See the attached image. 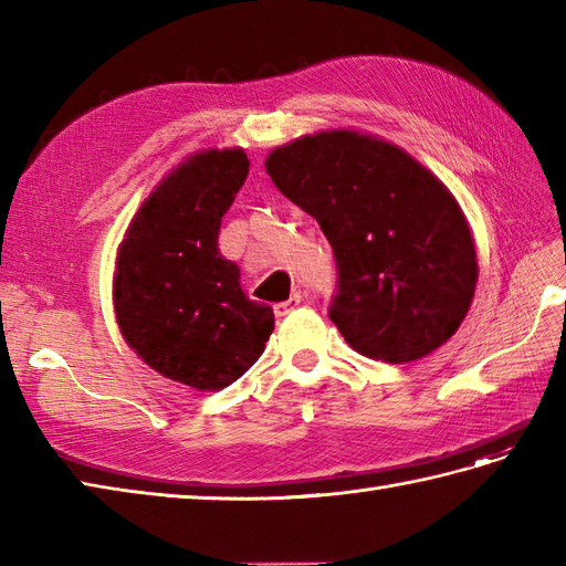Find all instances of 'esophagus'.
<instances>
[{"label":"esophagus","mask_w":566,"mask_h":566,"mask_svg":"<svg viewBox=\"0 0 566 566\" xmlns=\"http://www.w3.org/2000/svg\"><path fill=\"white\" fill-rule=\"evenodd\" d=\"M298 304H302V294H292L290 298H286V302H280V304H274V314L276 316H286L290 314V311H294Z\"/></svg>","instance_id":"obj_1"}]
</instances>
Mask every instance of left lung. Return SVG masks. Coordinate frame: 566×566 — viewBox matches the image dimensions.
I'll return each mask as SVG.
<instances>
[{"mask_svg": "<svg viewBox=\"0 0 566 566\" xmlns=\"http://www.w3.org/2000/svg\"><path fill=\"white\" fill-rule=\"evenodd\" d=\"M264 167L328 238L338 268L328 316L350 347L411 363L452 338L479 270L460 203L436 175L357 130L296 138Z\"/></svg>", "mask_w": 566, "mask_h": 566, "instance_id": "1", "label": "left lung"}]
</instances>
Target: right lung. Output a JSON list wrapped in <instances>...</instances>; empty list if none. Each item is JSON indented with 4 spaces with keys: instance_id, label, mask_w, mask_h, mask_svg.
Here are the masks:
<instances>
[{
    "instance_id": "add662e5",
    "label": "right lung",
    "mask_w": 566,
    "mask_h": 566,
    "mask_svg": "<svg viewBox=\"0 0 566 566\" xmlns=\"http://www.w3.org/2000/svg\"><path fill=\"white\" fill-rule=\"evenodd\" d=\"M240 148L191 155L143 201L116 255L114 308L126 343L163 377L219 391L258 363L274 331L219 250L223 213L248 177Z\"/></svg>"
}]
</instances>
